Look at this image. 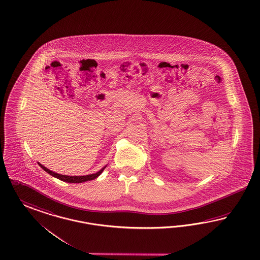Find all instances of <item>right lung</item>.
Masks as SVG:
<instances>
[{"instance_id":"1","label":"right lung","mask_w":260,"mask_h":260,"mask_svg":"<svg viewBox=\"0 0 260 260\" xmlns=\"http://www.w3.org/2000/svg\"><path fill=\"white\" fill-rule=\"evenodd\" d=\"M39 166L46 171L48 172L51 176L55 177L59 180L63 181V182H66V183H74V184H77V183H84V182H87V181H91L93 180L95 178L101 175L102 173V171L105 169L106 167H104L103 168H101V170L94 174H90V175H86V176H67V175H62V174H58V173H55L53 171H51L50 169H48L47 168H45L44 166H42L41 164H39Z\"/></svg>"}]
</instances>
